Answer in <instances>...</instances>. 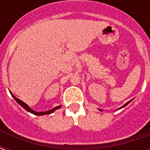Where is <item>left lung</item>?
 I'll return each mask as SVG.
<instances>
[{
	"label": "left lung",
	"mask_w": 150,
	"mask_h": 150,
	"mask_svg": "<svg viewBox=\"0 0 150 150\" xmlns=\"http://www.w3.org/2000/svg\"><path fill=\"white\" fill-rule=\"evenodd\" d=\"M129 102H130V101H129V102H128V103H126V104H125V105H124V106H122V107H121V108H124V107H125V106H126V105H127V104H129ZM100 111H101V109H100Z\"/></svg>",
	"instance_id": "8db88e82"
}]
</instances>
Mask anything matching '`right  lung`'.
I'll use <instances>...</instances> for the list:
<instances>
[{
    "instance_id": "add662e5",
    "label": "right lung",
    "mask_w": 150,
    "mask_h": 150,
    "mask_svg": "<svg viewBox=\"0 0 150 150\" xmlns=\"http://www.w3.org/2000/svg\"><path fill=\"white\" fill-rule=\"evenodd\" d=\"M12 95V93H11ZM12 96L14 98V100L17 102H18V104L21 105V107H23L25 109L26 111H28V112H30L33 113V114H34V115H37V116H42V115H48V114H50V113H52L53 112H54V111L56 110V109H58V108H61V106H57V107L54 108L53 109H51V110H49V111H46V112H35V111L32 110L28 106L27 104H25V103H24L23 101H21V100H19V99H18L17 97H15L13 95H12Z\"/></svg>"
}]
</instances>
